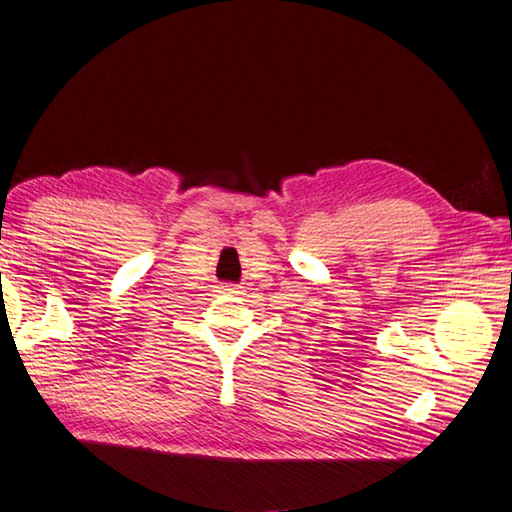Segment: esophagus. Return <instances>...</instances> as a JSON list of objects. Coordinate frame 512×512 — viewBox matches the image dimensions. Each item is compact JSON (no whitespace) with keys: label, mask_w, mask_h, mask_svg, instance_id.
<instances>
[{"label":"esophagus","mask_w":512,"mask_h":512,"mask_svg":"<svg viewBox=\"0 0 512 512\" xmlns=\"http://www.w3.org/2000/svg\"><path fill=\"white\" fill-rule=\"evenodd\" d=\"M225 291H228V293H237V291H235V287H228Z\"/></svg>","instance_id":"obj_1"}]
</instances>
